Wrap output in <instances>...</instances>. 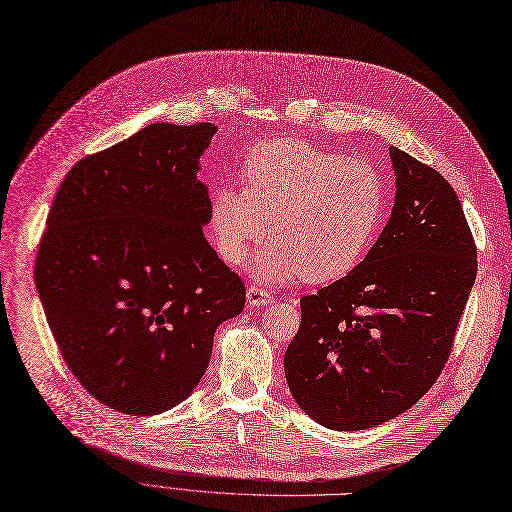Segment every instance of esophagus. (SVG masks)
<instances>
[{
  "label": "esophagus",
  "mask_w": 512,
  "mask_h": 512,
  "mask_svg": "<svg viewBox=\"0 0 512 512\" xmlns=\"http://www.w3.org/2000/svg\"><path fill=\"white\" fill-rule=\"evenodd\" d=\"M246 301H249V306L253 308H263V306H270L274 301V295L268 289H261V287H249L246 291Z\"/></svg>",
  "instance_id": "obj_1"
}]
</instances>
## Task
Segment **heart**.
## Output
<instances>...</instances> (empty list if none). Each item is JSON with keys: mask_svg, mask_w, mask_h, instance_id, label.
<instances>
[{"mask_svg": "<svg viewBox=\"0 0 512 512\" xmlns=\"http://www.w3.org/2000/svg\"><path fill=\"white\" fill-rule=\"evenodd\" d=\"M240 187H219L208 204L215 249L227 263L274 240L251 263L268 280L306 276L327 285L354 272L386 217V185L371 162L297 139L253 147Z\"/></svg>", "mask_w": 512, "mask_h": 512, "instance_id": "b5f03b06", "label": "heart"}]
</instances>
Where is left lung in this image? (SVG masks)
<instances>
[{"label":"left lung","mask_w":512,"mask_h":512,"mask_svg":"<svg viewBox=\"0 0 512 512\" xmlns=\"http://www.w3.org/2000/svg\"><path fill=\"white\" fill-rule=\"evenodd\" d=\"M388 225L354 272L301 297L287 384L333 430L384 424L437 382L477 278V246L443 175L390 147Z\"/></svg>","instance_id":"left-lung-1"}]
</instances>
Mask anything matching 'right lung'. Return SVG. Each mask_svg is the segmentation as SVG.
Masks as SVG:
<instances>
[{
    "mask_svg": "<svg viewBox=\"0 0 512 512\" xmlns=\"http://www.w3.org/2000/svg\"><path fill=\"white\" fill-rule=\"evenodd\" d=\"M217 126L151 124L75 164L54 196L35 287L63 361L99 403L156 415L187 399L244 282L206 242L200 156Z\"/></svg>",
    "mask_w": 512,
    "mask_h": 512,
    "instance_id": "1",
    "label": "right lung"
}]
</instances>
